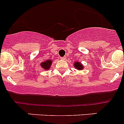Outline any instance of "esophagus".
<instances>
[{"label":"esophagus","mask_w":124,"mask_h":124,"mask_svg":"<svg viewBox=\"0 0 124 124\" xmlns=\"http://www.w3.org/2000/svg\"><path fill=\"white\" fill-rule=\"evenodd\" d=\"M61 59L62 60H65L66 59V57H65V56H63V57H61Z\"/></svg>","instance_id":"1"}]
</instances>
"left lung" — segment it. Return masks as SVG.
<instances>
[{
    "mask_svg": "<svg viewBox=\"0 0 124 124\" xmlns=\"http://www.w3.org/2000/svg\"><path fill=\"white\" fill-rule=\"evenodd\" d=\"M74 67L77 70H82V68H83V66H82V65L80 62H76V63H74Z\"/></svg>",
    "mask_w": 124,
    "mask_h": 124,
    "instance_id": "obj_1",
    "label": "left lung"
}]
</instances>
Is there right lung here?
I'll return each mask as SVG.
<instances>
[{"label":"right lung","instance_id":"obj_1","mask_svg":"<svg viewBox=\"0 0 124 124\" xmlns=\"http://www.w3.org/2000/svg\"><path fill=\"white\" fill-rule=\"evenodd\" d=\"M52 63V61L50 60H47L46 62H42L41 63V66L44 68V70H48L50 68L51 64Z\"/></svg>","mask_w":124,"mask_h":124}]
</instances>
